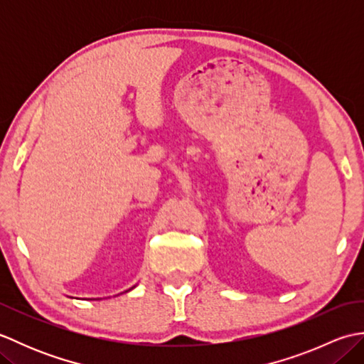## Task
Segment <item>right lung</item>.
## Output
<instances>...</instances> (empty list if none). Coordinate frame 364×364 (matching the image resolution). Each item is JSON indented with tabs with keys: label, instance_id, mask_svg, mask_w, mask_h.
<instances>
[{
	"label": "right lung",
	"instance_id": "right-lung-1",
	"mask_svg": "<svg viewBox=\"0 0 364 364\" xmlns=\"http://www.w3.org/2000/svg\"><path fill=\"white\" fill-rule=\"evenodd\" d=\"M133 288H134V286H133ZM133 288H131V289H133Z\"/></svg>",
	"mask_w": 364,
	"mask_h": 364
}]
</instances>
